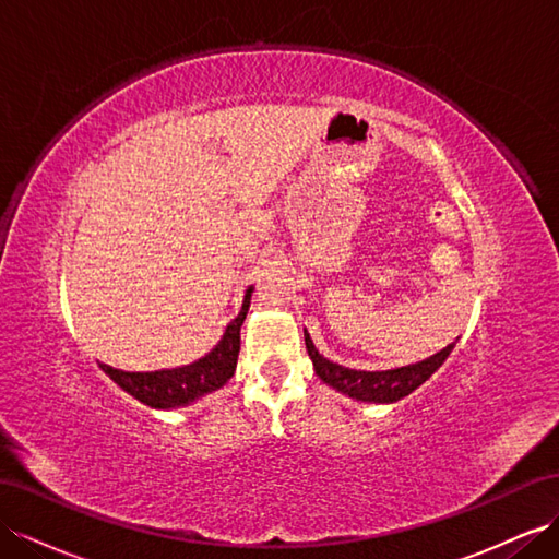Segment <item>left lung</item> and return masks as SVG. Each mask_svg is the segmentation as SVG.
<instances>
[{"mask_svg":"<svg viewBox=\"0 0 559 559\" xmlns=\"http://www.w3.org/2000/svg\"><path fill=\"white\" fill-rule=\"evenodd\" d=\"M304 334H306V348L312 359L314 373L320 376L326 385L343 392V395L359 402H373V404H392L406 395H412L418 385H424L430 376L444 365L449 353L454 350V343H451L444 350L424 361H416V365H409V367L388 369V371H357V369L341 367L336 361L320 355L308 331H304Z\"/></svg>","mask_w":559,"mask_h":559,"instance_id":"8db88e82","label":"left lung"}]
</instances>
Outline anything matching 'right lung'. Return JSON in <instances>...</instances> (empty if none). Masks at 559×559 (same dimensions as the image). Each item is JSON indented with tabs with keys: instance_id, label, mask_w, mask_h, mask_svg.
I'll list each match as a JSON object with an SVG mask.
<instances>
[{
	"instance_id": "add662e5",
	"label": "right lung",
	"mask_w": 559,
	"mask_h": 559,
	"mask_svg": "<svg viewBox=\"0 0 559 559\" xmlns=\"http://www.w3.org/2000/svg\"><path fill=\"white\" fill-rule=\"evenodd\" d=\"M251 292L253 289L249 286L242 310H239V314L225 329L216 348L198 361H192V365L162 371H122L108 365H100V369L119 388L127 390L131 397L147 406H155V409H176V406H186L209 395V392L223 388L233 379L239 355V329H242L247 320Z\"/></svg>"
}]
</instances>
